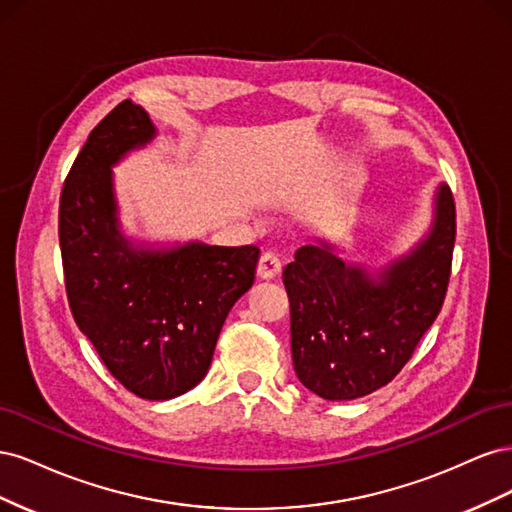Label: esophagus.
Instances as JSON below:
<instances>
[{
    "instance_id": "34e87169",
    "label": "esophagus",
    "mask_w": 512,
    "mask_h": 512,
    "mask_svg": "<svg viewBox=\"0 0 512 512\" xmlns=\"http://www.w3.org/2000/svg\"><path fill=\"white\" fill-rule=\"evenodd\" d=\"M282 271V262L275 254H262V258L258 260V277L260 280H275L277 275Z\"/></svg>"
}]
</instances>
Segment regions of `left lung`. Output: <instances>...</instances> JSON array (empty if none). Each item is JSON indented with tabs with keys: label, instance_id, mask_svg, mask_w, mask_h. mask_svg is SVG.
I'll return each mask as SVG.
<instances>
[{
	"label": "left lung",
	"instance_id": "obj_1",
	"mask_svg": "<svg viewBox=\"0 0 512 512\" xmlns=\"http://www.w3.org/2000/svg\"><path fill=\"white\" fill-rule=\"evenodd\" d=\"M453 245L455 203L440 183L429 230L382 267L344 260L329 239L299 247L284 286L292 363L305 389L350 401L389 384L440 314Z\"/></svg>",
	"mask_w": 512,
	"mask_h": 512
}]
</instances>
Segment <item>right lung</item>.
Masks as SVG:
<instances>
[{"label": "right lung", "mask_w": 512, "mask_h": 512, "mask_svg": "<svg viewBox=\"0 0 512 512\" xmlns=\"http://www.w3.org/2000/svg\"><path fill=\"white\" fill-rule=\"evenodd\" d=\"M156 136L132 100L91 130L61 190L59 245L72 316L106 369L134 395L166 401L207 376L228 312L254 284L260 250L147 243L123 232L113 166Z\"/></svg>", "instance_id": "add662e5"}]
</instances>
